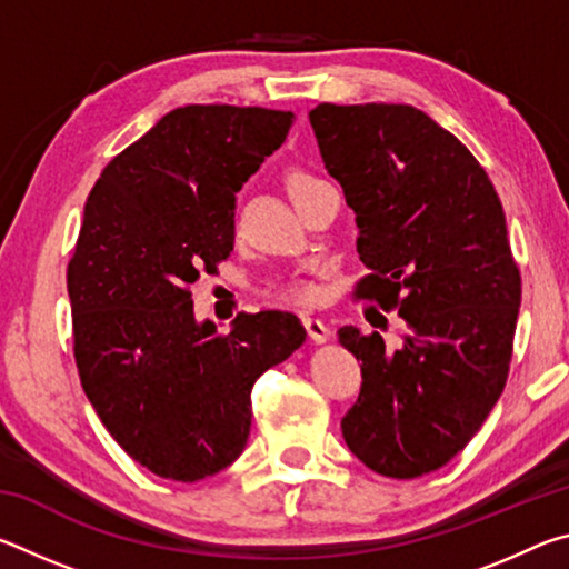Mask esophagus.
<instances>
[{"label": "esophagus", "mask_w": 569, "mask_h": 569, "mask_svg": "<svg viewBox=\"0 0 569 569\" xmlns=\"http://www.w3.org/2000/svg\"><path fill=\"white\" fill-rule=\"evenodd\" d=\"M303 326H306V333H308V339H311V341H316V343L329 341L331 329L321 319H311V316H306Z\"/></svg>", "instance_id": "obj_1"}]
</instances>
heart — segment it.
<instances>
[{
	"label": "heart",
	"instance_id": "1",
	"mask_svg": "<svg viewBox=\"0 0 569 569\" xmlns=\"http://www.w3.org/2000/svg\"><path fill=\"white\" fill-rule=\"evenodd\" d=\"M316 182H323V180H319V178L311 176V172H306V170H293L291 176H288V192H291V196H293V192L303 190L308 186H316ZM283 296L291 298V301H298V303H311L313 296H316V288L311 283L298 281V283L288 286L286 291H283Z\"/></svg>",
	"mask_w": 569,
	"mask_h": 569
}]
</instances>
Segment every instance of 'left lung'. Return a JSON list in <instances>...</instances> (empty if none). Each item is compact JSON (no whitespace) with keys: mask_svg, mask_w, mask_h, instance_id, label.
<instances>
[{"mask_svg":"<svg viewBox=\"0 0 569 569\" xmlns=\"http://www.w3.org/2000/svg\"><path fill=\"white\" fill-rule=\"evenodd\" d=\"M308 120L359 226L369 273L353 293L403 319L397 349L339 329L363 379L343 439L377 475H429L469 445L507 383L522 278L502 203L477 158L411 104L321 102Z\"/></svg>","mask_w":569,"mask_h":569,"instance_id":"1","label":"left lung"}]
</instances>
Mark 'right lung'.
Here are the masks:
<instances>
[{
  "instance_id": "add662e5",
  "label": "right lung",
  "mask_w": 569,
  "mask_h": 569,
  "mask_svg": "<svg viewBox=\"0 0 569 569\" xmlns=\"http://www.w3.org/2000/svg\"><path fill=\"white\" fill-rule=\"evenodd\" d=\"M293 112L188 104L110 160L67 266L74 361L104 429L152 475L233 465L250 389L306 341L293 313L196 321L190 286L233 250L236 192L283 146Z\"/></svg>"
}]
</instances>
